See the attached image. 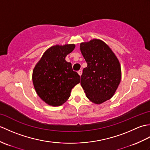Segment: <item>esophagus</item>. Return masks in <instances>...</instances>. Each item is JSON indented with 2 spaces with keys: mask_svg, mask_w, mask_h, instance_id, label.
<instances>
[{
  "mask_svg": "<svg viewBox=\"0 0 150 150\" xmlns=\"http://www.w3.org/2000/svg\"><path fill=\"white\" fill-rule=\"evenodd\" d=\"M78 73H79V75L81 76V75H82V69H80V70H79V71H78Z\"/></svg>",
  "mask_w": 150,
  "mask_h": 150,
  "instance_id": "esophagus-1",
  "label": "esophagus"
}]
</instances>
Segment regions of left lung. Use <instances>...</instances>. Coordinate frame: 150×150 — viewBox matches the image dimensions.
I'll use <instances>...</instances> for the list:
<instances>
[{
  "label": "left lung",
  "instance_id": "1",
  "mask_svg": "<svg viewBox=\"0 0 150 150\" xmlns=\"http://www.w3.org/2000/svg\"><path fill=\"white\" fill-rule=\"evenodd\" d=\"M80 47L88 64L81 76V84L89 99L101 104L110 99L119 86L120 63L109 46L100 40L82 42Z\"/></svg>",
  "mask_w": 150,
  "mask_h": 150
}]
</instances>
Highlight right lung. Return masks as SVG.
<instances>
[{
	"instance_id": "obj_1",
	"label": "right lung",
	"mask_w": 150,
	"mask_h": 150,
	"mask_svg": "<svg viewBox=\"0 0 150 150\" xmlns=\"http://www.w3.org/2000/svg\"><path fill=\"white\" fill-rule=\"evenodd\" d=\"M75 44L51 47L44 53L33 71V83L40 98L51 106H60L69 97L80 76L65 58Z\"/></svg>"
}]
</instances>
